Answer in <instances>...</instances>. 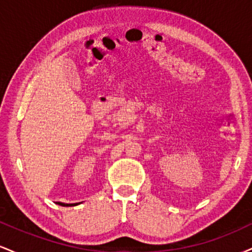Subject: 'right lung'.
<instances>
[{
    "label": "right lung",
    "mask_w": 252,
    "mask_h": 252,
    "mask_svg": "<svg viewBox=\"0 0 252 252\" xmlns=\"http://www.w3.org/2000/svg\"><path fill=\"white\" fill-rule=\"evenodd\" d=\"M57 204H58V205H60V206H66V207H68V206H76V205H79L80 202H76V204H65V202L57 201Z\"/></svg>",
    "instance_id": "obj_1"
}]
</instances>
